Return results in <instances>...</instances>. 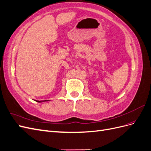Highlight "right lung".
Wrapping results in <instances>:
<instances>
[{
    "label": "right lung",
    "mask_w": 151,
    "mask_h": 151,
    "mask_svg": "<svg viewBox=\"0 0 151 151\" xmlns=\"http://www.w3.org/2000/svg\"><path fill=\"white\" fill-rule=\"evenodd\" d=\"M49 100H44V101H37V100H36V102H38V103H42V102H45V101H48Z\"/></svg>",
    "instance_id": "obj_1"
}]
</instances>
